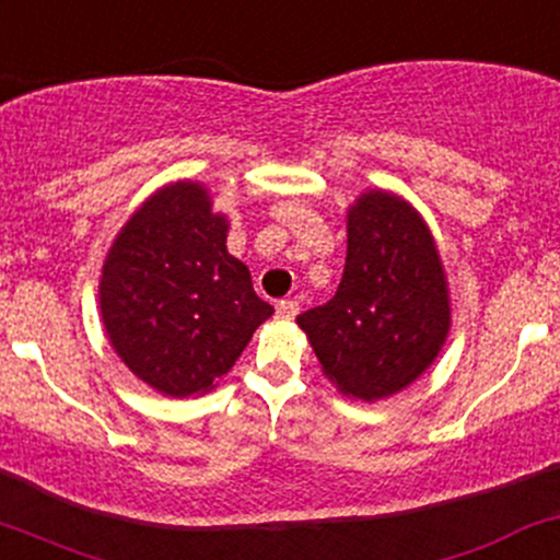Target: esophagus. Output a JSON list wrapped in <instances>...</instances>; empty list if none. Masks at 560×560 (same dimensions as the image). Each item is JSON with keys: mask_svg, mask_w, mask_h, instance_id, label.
I'll return each mask as SVG.
<instances>
[{"mask_svg": "<svg viewBox=\"0 0 560 560\" xmlns=\"http://www.w3.org/2000/svg\"><path fill=\"white\" fill-rule=\"evenodd\" d=\"M276 311H279V318H294L300 313V303L298 300H279Z\"/></svg>", "mask_w": 560, "mask_h": 560, "instance_id": "obj_1", "label": "esophagus"}]
</instances>
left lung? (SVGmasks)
Segmentation results:
<instances>
[{"instance_id":"left-lung-1","label":"left lung","mask_w":560,"mask_h":560,"mask_svg":"<svg viewBox=\"0 0 560 560\" xmlns=\"http://www.w3.org/2000/svg\"><path fill=\"white\" fill-rule=\"evenodd\" d=\"M348 252L329 303L298 316L324 377L342 396L380 401L439 359L452 300L435 238L404 196L370 188L348 205Z\"/></svg>"}]
</instances>
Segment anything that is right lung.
<instances>
[{
    "mask_svg": "<svg viewBox=\"0 0 560 560\" xmlns=\"http://www.w3.org/2000/svg\"><path fill=\"white\" fill-rule=\"evenodd\" d=\"M229 214L199 180L153 190L116 233L97 284L106 337L121 364L162 396L218 388L273 305L233 257Z\"/></svg>",
    "mask_w": 560,
    "mask_h": 560,
    "instance_id": "right-lung-1",
    "label": "right lung"
}]
</instances>
